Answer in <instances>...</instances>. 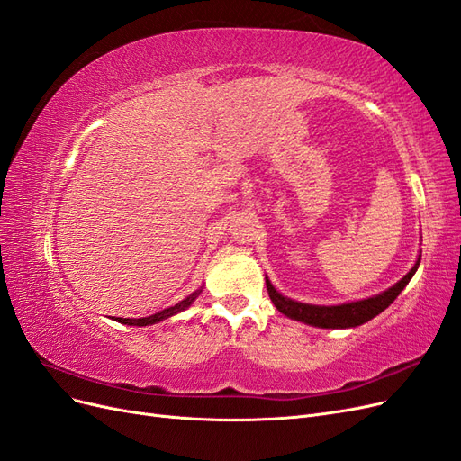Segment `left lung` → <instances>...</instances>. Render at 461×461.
<instances>
[{
    "instance_id": "left-lung-1",
    "label": "left lung",
    "mask_w": 461,
    "mask_h": 461,
    "mask_svg": "<svg viewBox=\"0 0 461 461\" xmlns=\"http://www.w3.org/2000/svg\"><path fill=\"white\" fill-rule=\"evenodd\" d=\"M420 261L421 258L417 259L413 269L403 276L400 283H396L393 288L384 290L383 294L367 298V300L352 302V303H342V305H310V303L294 302L278 294L267 278H265V285H267L269 298L275 303V308L281 313H285L286 317L302 321V323H308V325L323 327V329H346V327H357L361 323H367L369 319L384 312L388 305L398 298L400 292L406 288L410 278L413 276L417 267H420Z\"/></svg>"
}]
</instances>
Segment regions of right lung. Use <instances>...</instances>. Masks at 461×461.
Listing matches in <instances>:
<instances>
[{
    "mask_svg": "<svg viewBox=\"0 0 461 461\" xmlns=\"http://www.w3.org/2000/svg\"><path fill=\"white\" fill-rule=\"evenodd\" d=\"M200 292H202V290L194 292V294H190L186 300H183V302H180V303L173 305V308H167V310H163V312H159V313H156V315L142 317V319H122V317H117V321H119V323H124V325H136V327H146V325H153V323H158V321H163V319H167V317H171V315H175V313H178V312L186 310L188 305H190L194 300L198 298Z\"/></svg>",
    "mask_w": 461,
    "mask_h": 461,
    "instance_id": "obj_1",
    "label": "right lung"
}]
</instances>
